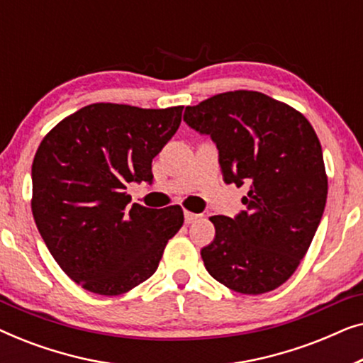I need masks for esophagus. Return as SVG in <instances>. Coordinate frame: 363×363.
<instances>
[{
	"label": "esophagus",
	"instance_id": "34e87169",
	"mask_svg": "<svg viewBox=\"0 0 363 363\" xmlns=\"http://www.w3.org/2000/svg\"><path fill=\"white\" fill-rule=\"evenodd\" d=\"M200 215H196V213H191V211H185V223L186 225H190V223L196 221Z\"/></svg>",
	"mask_w": 363,
	"mask_h": 363
}]
</instances>
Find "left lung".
<instances>
[{
  "label": "left lung",
  "mask_w": 363,
  "mask_h": 363,
  "mask_svg": "<svg viewBox=\"0 0 363 363\" xmlns=\"http://www.w3.org/2000/svg\"><path fill=\"white\" fill-rule=\"evenodd\" d=\"M210 135L223 180L247 185L246 210L211 216L206 271L241 294H264L289 279L309 250L327 200L320 142L294 108L255 91L218 94L183 113Z\"/></svg>",
  "instance_id": "8db88e82"
}]
</instances>
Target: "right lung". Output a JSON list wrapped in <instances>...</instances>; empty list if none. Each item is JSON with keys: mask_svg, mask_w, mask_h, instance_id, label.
Listing matches in <instances>:
<instances>
[{"mask_svg": "<svg viewBox=\"0 0 363 363\" xmlns=\"http://www.w3.org/2000/svg\"><path fill=\"white\" fill-rule=\"evenodd\" d=\"M183 107L92 104L59 122L33 162V216L49 252L84 289L117 296L157 271L183 225L178 205L128 206V183L152 182V160Z\"/></svg>", "mask_w": 363, "mask_h": 363, "instance_id": "right-lung-1", "label": "right lung"}]
</instances>
